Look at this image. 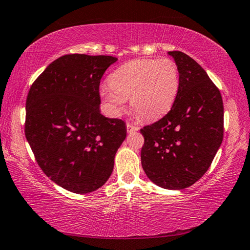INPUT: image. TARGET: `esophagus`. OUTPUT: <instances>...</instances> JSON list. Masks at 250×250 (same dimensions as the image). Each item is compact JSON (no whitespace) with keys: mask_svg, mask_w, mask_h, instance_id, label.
I'll return each instance as SVG.
<instances>
[{"mask_svg":"<svg viewBox=\"0 0 250 250\" xmlns=\"http://www.w3.org/2000/svg\"><path fill=\"white\" fill-rule=\"evenodd\" d=\"M126 127H127L128 133L136 132V130L140 129V127H138V126H136L135 124H133V123H127V124H126Z\"/></svg>","mask_w":250,"mask_h":250,"instance_id":"obj_1","label":"esophagus"}]
</instances>
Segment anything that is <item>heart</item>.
Segmentation results:
<instances>
[{
	"instance_id": "heart-1",
	"label": "heart",
	"mask_w": 250,
	"mask_h": 250,
	"mask_svg": "<svg viewBox=\"0 0 250 250\" xmlns=\"http://www.w3.org/2000/svg\"><path fill=\"white\" fill-rule=\"evenodd\" d=\"M109 86L101 89L115 114L121 113L125 100L138 116L157 120L174 105L179 89L178 67L173 60L141 59L116 68L109 75Z\"/></svg>"
}]
</instances>
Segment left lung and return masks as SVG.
Listing matches in <instances>:
<instances>
[{
  "instance_id": "obj_1",
  "label": "left lung",
  "mask_w": 250,
  "mask_h": 250,
  "mask_svg": "<svg viewBox=\"0 0 250 250\" xmlns=\"http://www.w3.org/2000/svg\"><path fill=\"white\" fill-rule=\"evenodd\" d=\"M168 54L178 67V94L165 116L141 129V159L154 184L177 190L209 168L223 142L224 105L219 89L195 60L179 51Z\"/></svg>"
}]
</instances>
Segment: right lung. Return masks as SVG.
<instances>
[{
  "label": "right lung",
  "instance_id": "obj_1",
  "mask_svg": "<svg viewBox=\"0 0 250 250\" xmlns=\"http://www.w3.org/2000/svg\"><path fill=\"white\" fill-rule=\"evenodd\" d=\"M116 57L68 54L28 91L25 136L41 169L64 189L86 194L107 182L125 122L100 110L101 79Z\"/></svg>",
  "mask_w": 250,
  "mask_h": 250
}]
</instances>
